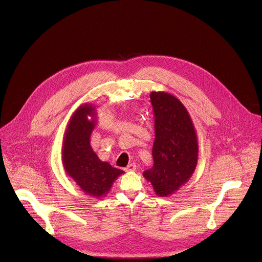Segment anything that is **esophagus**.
Instances as JSON below:
<instances>
[{"label":"esophagus","mask_w":262,"mask_h":262,"mask_svg":"<svg viewBox=\"0 0 262 262\" xmlns=\"http://www.w3.org/2000/svg\"><path fill=\"white\" fill-rule=\"evenodd\" d=\"M137 169V165L135 164V163H132V164H129L124 170L126 171V172H129V171H135Z\"/></svg>","instance_id":"34e87169"}]
</instances>
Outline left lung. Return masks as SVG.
<instances>
[{"label": "left lung", "instance_id": "8db88e82", "mask_svg": "<svg viewBox=\"0 0 262 262\" xmlns=\"http://www.w3.org/2000/svg\"><path fill=\"white\" fill-rule=\"evenodd\" d=\"M150 101L155 116V164L143 176L158 196L168 197L193 175L198 162V139L189 112L178 98L165 91H154Z\"/></svg>", "mask_w": 262, "mask_h": 262}]
</instances>
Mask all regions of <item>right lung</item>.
I'll use <instances>...</instances> for the list:
<instances>
[{
    "instance_id": "obj_1",
    "label": "right lung",
    "mask_w": 262,
    "mask_h": 262,
    "mask_svg": "<svg viewBox=\"0 0 262 262\" xmlns=\"http://www.w3.org/2000/svg\"><path fill=\"white\" fill-rule=\"evenodd\" d=\"M96 121L97 113L93 104L84 103L76 110L64 134L62 163L66 174L85 194L100 199L124 172L100 161L93 151L90 137Z\"/></svg>"
}]
</instances>
